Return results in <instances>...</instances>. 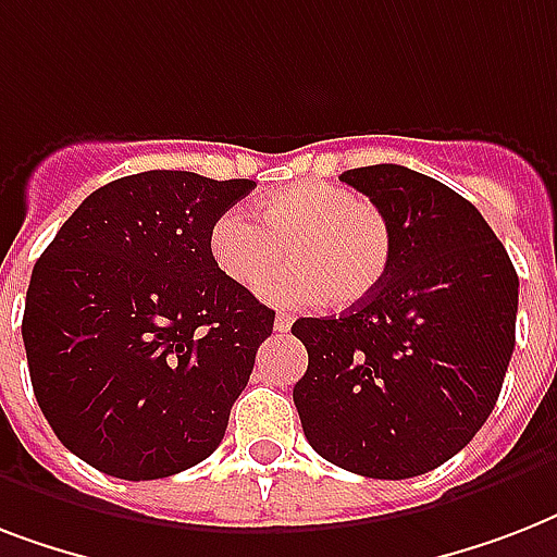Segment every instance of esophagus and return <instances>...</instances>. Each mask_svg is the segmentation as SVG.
Segmentation results:
<instances>
[{
    "label": "esophagus",
    "instance_id": "34e87169",
    "mask_svg": "<svg viewBox=\"0 0 557 557\" xmlns=\"http://www.w3.org/2000/svg\"><path fill=\"white\" fill-rule=\"evenodd\" d=\"M292 323H295V314H292V312H277V318H274V330H277V332H288V330H292Z\"/></svg>",
    "mask_w": 557,
    "mask_h": 557
}]
</instances>
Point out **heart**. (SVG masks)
I'll use <instances>...</instances> for the list:
<instances>
[{
    "label": "heart",
    "instance_id": "1",
    "mask_svg": "<svg viewBox=\"0 0 557 557\" xmlns=\"http://www.w3.org/2000/svg\"><path fill=\"white\" fill-rule=\"evenodd\" d=\"M286 247L296 265L262 283L265 300L356 306L387 274L393 236L372 201L314 178L262 196L257 219L231 208L210 227V253L236 286H257Z\"/></svg>",
    "mask_w": 557,
    "mask_h": 557
}]
</instances>
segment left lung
I'll return each instance as SVG.
<instances>
[{"label": "left lung", "mask_w": 557, "mask_h": 557, "mask_svg": "<svg viewBox=\"0 0 557 557\" xmlns=\"http://www.w3.org/2000/svg\"><path fill=\"white\" fill-rule=\"evenodd\" d=\"M393 236L389 269L338 318H300L295 407L309 445L372 480L433 471L474 440L515 349L518 271L480 210L398 164L341 173Z\"/></svg>", "instance_id": "obj_1"}]
</instances>
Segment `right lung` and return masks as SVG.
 Returning <instances> with one entry per match:
<instances>
[{"label":"right lung","mask_w":557,"mask_h":557,"mask_svg":"<svg viewBox=\"0 0 557 557\" xmlns=\"http://www.w3.org/2000/svg\"><path fill=\"white\" fill-rule=\"evenodd\" d=\"M248 178L147 170L65 219L30 271L22 341L39 410L74 457L117 480L208 459L274 312L227 280L210 227Z\"/></svg>","instance_id":"obj_1"}]
</instances>
